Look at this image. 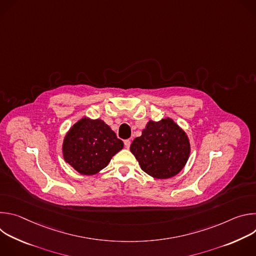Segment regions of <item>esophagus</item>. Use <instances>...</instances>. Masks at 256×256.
I'll return each instance as SVG.
<instances>
[{
    "instance_id": "obj_1",
    "label": "esophagus",
    "mask_w": 256,
    "mask_h": 256,
    "mask_svg": "<svg viewBox=\"0 0 256 256\" xmlns=\"http://www.w3.org/2000/svg\"><path fill=\"white\" fill-rule=\"evenodd\" d=\"M124 147H126V149H128V148L130 147V140H124Z\"/></svg>"
}]
</instances>
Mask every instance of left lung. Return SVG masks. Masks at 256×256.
Masks as SVG:
<instances>
[{"label":"left lung","instance_id":"left-lung-1","mask_svg":"<svg viewBox=\"0 0 256 256\" xmlns=\"http://www.w3.org/2000/svg\"><path fill=\"white\" fill-rule=\"evenodd\" d=\"M140 168L150 176L167 179L178 174L186 166L190 153V140L173 120H150L130 144Z\"/></svg>","mask_w":256,"mask_h":256}]
</instances>
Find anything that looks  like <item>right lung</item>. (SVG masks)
Masks as SVG:
<instances>
[{
    "mask_svg": "<svg viewBox=\"0 0 256 256\" xmlns=\"http://www.w3.org/2000/svg\"><path fill=\"white\" fill-rule=\"evenodd\" d=\"M124 148V142L101 120L83 118L66 132L62 155L76 171L93 175L105 168Z\"/></svg>",
    "mask_w": 256,
    "mask_h": 256,
    "instance_id": "1",
    "label": "right lung"
}]
</instances>
